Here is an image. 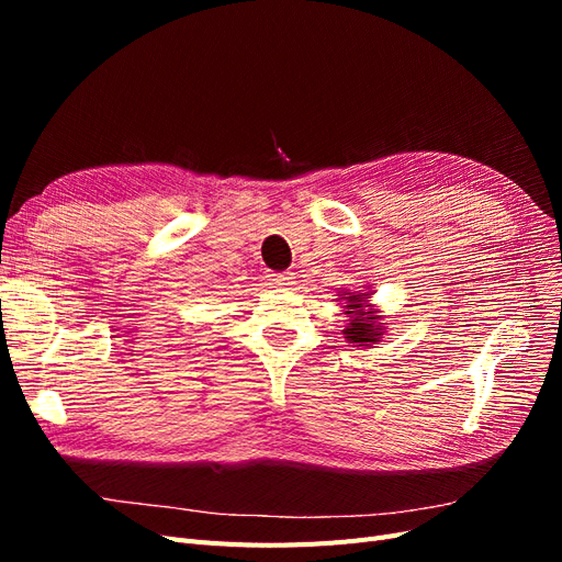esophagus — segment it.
Returning a JSON list of instances; mask_svg holds the SVG:
<instances>
[{"label":"esophagus","instance_id":"esophagus-1","mask_svg":"<svg viewBox=\"0 0 562 562\" xmlns=\"http://www.w3.org/2000/svg\"><path fill=\"white\" fill-rule=\"evenodd\" d=\"M271 279V283H274V285H279V288H288V285H291L293 283V271H279V274H269Z\"/></svg>","mask_w":562,"mask_h":562}]
</instances>
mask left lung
Wrapping results in <instances>:
<instances>
[{
	"instance_id": "1",
	"label": "left lung",
	"mask_w": 562,
	"mask_h": 562,
	"mask_svg": "<svg viewBox=\"0 0 562 562\" xmlns=\"http://www.w3.org/2000/svg\"><path fill=\"white\" fill-rule=\"evenodd\" d=\"M368 297L370 293H361V291L359 293L345 291L342 297H339L345 302V310H347L345 314H349L342 335L349 345H356V347L378 345L382 335L386 333L380 310H375V304H370Z\"/></svg>"
}]
</instances>
